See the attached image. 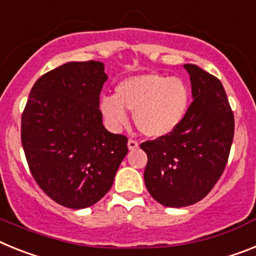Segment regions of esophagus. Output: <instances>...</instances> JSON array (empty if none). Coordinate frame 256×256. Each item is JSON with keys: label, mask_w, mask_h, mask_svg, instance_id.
Listing matches in <instances>:
<instances>
[{"label": "esophagus", "mask_w": 256, "mask_h": 256, "mask_svg": "<svg viewBox=\"0 0 256 256\" xmlns=\"http://www.w3.org/2000/svg\"><path fill=\"white\" fill-rule=\"evenodd\" d=\"M128 146L130 150H136L138 146H139V143H138L136 140H134V139H130V140L128 142Z\"/></svg>", "instance_id": "obj_1"}]
</instances>
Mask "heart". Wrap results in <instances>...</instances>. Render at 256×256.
Segmentation results:
<instances>
[{"label": "heart", "mask_w": 256, "mask_h": 256, "mask_svg": "<svg viewBox=\"0 0 256 256\" xmlns=\"http://www.w3.org/2000/svg\"><path fill=\"white\" fill-rule=\"evenodd\" d=\"M190 106V88L179 77L158 73L131 76L116 86L114 96H103L99 110L106 125L118 130L128 122L125 110L134 112L142 134L161 138L171 134L184 120Z\"/></svg>", "instance_id": "obj_1"}]
</instances>
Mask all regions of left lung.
Instances as JSON below:
<instances>
[{
    "instance_id": "1",
    "label": "left lung",
    "mask_w": 256,
    "mask_h": 256,
    "mask_svg": "<svg viewBox=\"0 0 256 256\" xmlns=\"http://www.w3.org/2000/svg\"><path fill=\"white\" fill-rule=\"evenodd\" d=\"M190 76L193 102L171 134L146 140L144 182L153 198L166 208H183L208 194L230 157L234 117L226 90L215 76L184 64Z\"/></svg>"
}]
</instances>
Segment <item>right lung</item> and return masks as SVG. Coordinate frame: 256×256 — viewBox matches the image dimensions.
<instances>
[{
	"label": "right lung",
	"instance_id": "add662e5",
	"mask_svg": "<svg viewBox=\"0 0 256 256\" xmlns=\"http://www.w3.org/2000/svg\"><path fill=\"white\" fill-rule=\"evenodd\" d=\"M106 81L100 62L66 63L36 81L22 114L30 174L66 208H85L103 198L128 154V138L110 132L102 121Z\"/></svg>",
	"mask_w": 256,
	"mask_h": 256
}]
</instances>
